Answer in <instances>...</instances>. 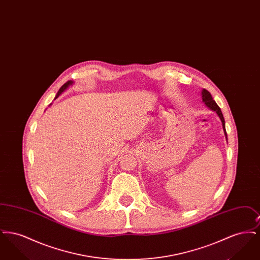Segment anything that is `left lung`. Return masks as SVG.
<instances>
[{
  "instance_id": "left-lung-1",
  "label": "left lung",
  "mask_w": 260,
  "mask_h": 260,
  "mask_svg": "<svg viewBox=\"0 0 260 260\" xmlns=\"http://www.w3.org/2000/svg\"><path fill=\"white\" fill-rule=\"evenodd\" d=\"M202 98H203V101L205 102V104H206L210 109H211V110L216 112V114L219 116V118H220V120H221V122H222L224 134H225L226 138H227V134H226V129H225V121H224L222 112L220 110L219 106H218V105L216 104V102L212 99V96H211L210 91H208V90L205 89V88H204L203 91H202Z\"/></svg>"
}]
</instances>
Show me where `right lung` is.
<instances>
[{"label":"right lung","mask_w":260,"mask_h":260,"mask_svg":"<svg viewBox=\"0 0 260 260\" xmlns=\"http://www.w3.org/2000/svg\"><path fill=\"white\" fill-rule=\"evenodd\" d=\"M72 83H73L72 81H68V82H66V83H65V84H64L60 88H59V90H58V92H57V94H56V96H55V99H57V98L61 94L62 92H63L67 87H69L70 85H72Z\"/></svg>","instance_id":"obj_1"}]
</instances>
